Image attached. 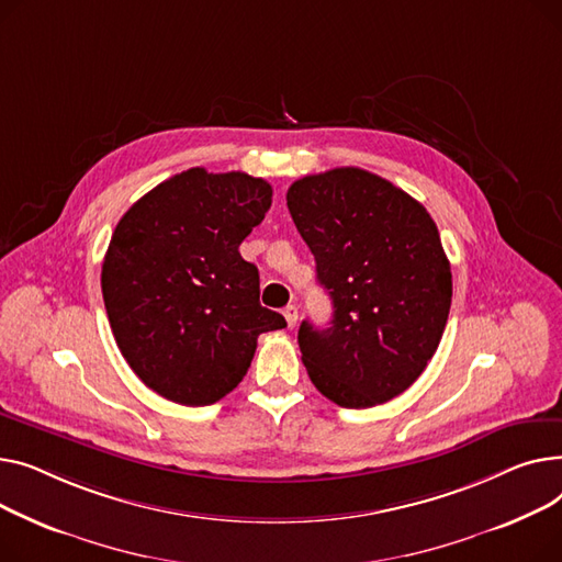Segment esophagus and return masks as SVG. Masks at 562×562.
<instances>
[{
	"mask_svg": "<svg viewBox=\"0 0 562 562\" xmlns=\"http://www.w3.org/2000/svg\"><path fill=\"white\" fill-rule=\"evenodd\" d=\"M283 317H285V322H288V326L292 328L294 324H296V319H300V308H296L294 304H288L285 308H283Z\"/></svg>",
	"mask_w": 562,
	"mask_h": 562,
	"instance_id": "obj_1",
	"label": "esophagus"
}]
</instances>
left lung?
Wrapping results in <instances>:
<instances>
[{"label": "left lung", "mask_w": 562, "mask_h": 562, "mask_svg": "<svg viewBox=\"0 0 562 562\" xmlns=\"http://www.w3.org/2000/svg\"><path fill=\"white\" fill-rule=\"evenodd\" d=\"M288 209L334 302L331 326H300L313 385L345 408L408 390L434 358L451 306L438 226L408 192L360 168L311 175Z\"/></svg>", "instance_id": "1"}]
</instances>
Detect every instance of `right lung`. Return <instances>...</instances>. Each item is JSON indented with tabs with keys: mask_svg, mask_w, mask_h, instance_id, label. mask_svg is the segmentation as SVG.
I'll list each match as a JSON object with an SVG mask.
<instances>
[{
	"mask_svg": "<svg viewBox=\"0 0 562 562\" xmlns=\"http://www.w3.org/2000/svg\"><path fill=\"white\" fill-rule=\"evenodd\" d=\"M270 206L268 181L190 168L117 222L104 306L128 368L160 397L220 402L247 374L258 336L285 326L260 306L258 270L238 251Z\"/></svg>",
	"mask_w": 562,
	"mask_h": 562,
	"instance_id": "add662e5",
	"label": "right lung"
}]
</instances>
